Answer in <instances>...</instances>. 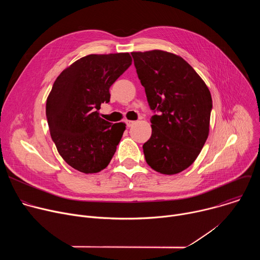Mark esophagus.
<instances>
[{
    "label": "esophagus",
    "mask_w": 260,
    "mask_h": 260,
    "mask_svg": "<svg viewBox=\"0 0 260 260\" xmlns=\"http://www.w3.org/2000/svg\"><path fill=\"white\" fill-rule=\"evenodd\" d=\"M125 123H126L127 127H131V126H133L135 124V121H133V120H125Z\"/></svg>",
    "instance_id": "obj_1"
}]
</instances>
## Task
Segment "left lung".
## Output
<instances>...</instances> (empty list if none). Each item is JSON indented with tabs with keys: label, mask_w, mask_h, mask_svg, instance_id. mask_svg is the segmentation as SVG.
<instances>
[{
	"label": "left lung",
	"mask_w": 260,
	"mask_h": 260,
	"mask_svg": "<svg viewBox=\"0 0 260 260\" xmlns=\"http://www.w3.org/2000/svg\"><path fill=\"white\" fill-rule=\"evenodd\" d=\"M148 105L152 134L143 145L147 164L174 175L193 164L209 135L213 108L209 88L182 57L161 51L132 52Z\"/></svg>",
	"instance_id": "left-lung-1"
}]
</instances>
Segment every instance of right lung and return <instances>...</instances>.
I'll list each match as a JSON object with an SVG mask.
<instances>
[{
  "label": "right lung",
  "instance_id": "add662e5",
  "mask_svg": "<svg viewBox=\"0 0 260 260\" xmlns=\"http://www.w3.org/2000/svg\"><path fill=\"white\" fill-rule=\"evenodd\" d=\"M132 64L129 53L89 54L56 78L46 102L50 136L64 161L75 170L98 173L110 164L125 124L99 116L110 102V87Z\"/></svg>",
  "mask_w": 260,
  "mask_h": 260
}]
</instances>
